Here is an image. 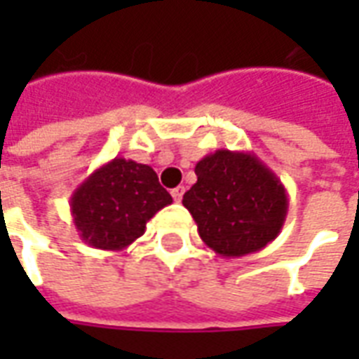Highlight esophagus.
<instances>
[{
    "instance_id": "34e87169",
    "label": "esophagus",
    "mask_w": 359,
    "mask_h": 359,
    "mask_svg": "<svg viewBox=\"0 0 359 359\" xmlns=\"http://www.w3.org/2000/svg\"><path fill=\"white\" fill-rule=\"evenodd\" d=\"M171 194H172V200H175V202H180V200H182V196H184V187L172 188Z\"/></svg>"
}]
</instances>
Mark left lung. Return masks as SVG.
<instances>
[{
	"label": "left lung",
	"instance_id": "obj_1",
	"mask_svg": "<svg viewBox=\"0 0 359 359\" xmlns=\"http://www.w3.org/2000/svg\"><path fill=\"white\" fill-rule=\"evenodd\" d=\"M196 184L182 196L205 246L223 257L265 248L285 225L288 196L252 151L217 149L196 163Z\"/></svg>",
	"mask_w": 359,
	"mask_h": 359
}]
</instances>
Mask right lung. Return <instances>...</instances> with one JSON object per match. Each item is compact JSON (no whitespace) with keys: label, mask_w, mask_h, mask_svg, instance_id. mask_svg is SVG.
<instances>
[{"label":"right lung","mask_w":359,"mask_h":359,"mask_svg":"<svg viewBox=\"0 0 359 359\" xmlns=\"http://www.w3.org/2000/svg\"><path fill=\"white\" fill-rule=\"evenodd\" d=\"M172 203L149 165L115 157L97 167L71 196L79 236L97 250H125L146 233V223Z\"/></svg>","instance_id":"add662e5"}]
</instances>
